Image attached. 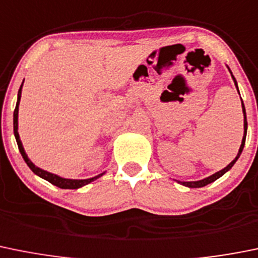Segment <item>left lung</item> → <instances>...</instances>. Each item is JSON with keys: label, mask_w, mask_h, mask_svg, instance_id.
<instances>
[{"label": "left lung", "mask_w": 258, "mask_h": 258, "mask_svg": "<svg viewBox=\"0 0 258 258\" xmlns=\"http://www.w3.org/2000/svg\"><path fill=\"white\" fill-rule=\"evenodd\" d=\"M228 69H229V66H228ZM229 72H230L231 78H233V82H234V84H235V88H237L238 93H239V89H238L237 80H235V78H234L233 73H231L230 69H229ZM239 96H240V93H239ZM240 100H242V98H240ZM242 111H243V117H244V120H243V122H244V125H243V126H244V133H243L242 145H240L239 151H238L237 156H235V158H234L233 161H231L230 164L228 165V166L224 167L223 170L215 172V174H212V175H210V176H207V178L202 179V180H196V181H180V180H176L179 184H181V185H184V186H188V188H202V186L207 185V184H210V183H214L215 180H217V179H219V178H221V176H223L224 174H225V172H228L229 170H230L231 167L234 166V164L237 162V160H238V158H239V156L242 155V151H243V148H244V145H245V137H247V126H248V124H247V115H245V107H244V103H243V101H242Z\"/></svg>", "instance_id": "left-lung-1"}]
</instances>
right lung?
Here are the masks:
<instances>
[{"instance_id":"1","label":"right lung","mask_w":258,"mask_h":258,"mask_svg":"<svg viewBox=\"0 0 258 258\" xmlns=\"http://www.w3.org/2000/svg\"><path fill=\"white\" fill-rule=\"evenodd\" d=\"M23 84H24V80L21 83L20 89L18 92V101H16V106H15V111H14V134H15V139H16V143H18V147L19 151H20L21 156L24 158V161L27 162V165L29 166V169L34 172L35 175H38L39 178L44 179V180L49 181L51 184L53 185L58 186L61 189H79L82 186L87 185V184L92 183V181L97 180L98 178H101L102 175H105L106 171L101 172L98 175L93 176V178H89V179H66L62 178V176H58L56 174H52V172L46 171V170L41 169V167L35 166L32 161H30V158L28 157V155L25 153L24 147H23V143L20 141V136H19V132H18V117H19V103H20V98H21V89H23Z\"/></svg>"}]
</instances>
